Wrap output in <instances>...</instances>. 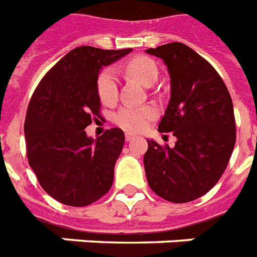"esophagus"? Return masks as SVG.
<instances>
[{
	"mask_svg": "<svg viewBox=\"0 0 257 257\" xmlns=\"http://www.w3.org/2000/svg\"><path fill=\"white\" fill-rule=\"evenodd\" d=\"M135 138H137V135H135V134H131V133H126V141L127 142L133 141V139H135Z\"/></svg>",
	"mask_w": 257,
	"mask_h": 257,
	"instance_id": "1",
	"label": "esophagus"
}]
</instances>
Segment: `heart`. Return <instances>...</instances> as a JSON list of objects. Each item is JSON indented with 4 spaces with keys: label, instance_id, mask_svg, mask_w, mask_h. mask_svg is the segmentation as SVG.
<instances>
[{
    "label": "heart",
    "instance_id": "b5f03b06",
    "mask_svg": "<svg viewBox=\"0 0 257 257\" xmlns=\"http://www.w3.org/2000/svg\"><path fill=\"white\" fill-rule=\"evenodd\" d=\"M127 73L138 79L142 85L151 86L158 79V66L151 58L138 57L131 59L126 66ZM96 90L99 99L106 104L115 102L118 96V79L114 69H106L99 74L96 81ZM155 115V108L151 106L145 107H122L115 115V122L128 131H139Z\"/></svg>",
    "mask_w": 257,
    "mask_h": 257
}]
</instances>
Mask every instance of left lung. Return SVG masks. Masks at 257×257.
<instances>
[{"instance_id":"obj_1","label":"left lung","mask_w":257,"mask_h":257,"mask_svg":"<svg viewBox=\"0 0 257 257\" xmlns=\"http://www.w3.org/2000/svg\"><path fill=\"white\" fill-rule=\"evenodd\" d=\"M170 74V102L158 131L175 146L147 139L143 163L150 188L172 203L200 198L221 178L236 142L233 104L217 71L191 47L172 42L147 49Z\"/></svg>"}]
</instances>
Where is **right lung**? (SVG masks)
<instances>
[{
  "instance_id": "add662e5",
  "label": "right lung",
  "mask_w": 257,
  "mask_h": 257,
  "mask_svg": "<svg viewBox=\"0 0 257 257\" xmlns=\"http://www.w3.org/2000/svg\"><path fill=\"white\" fill-rule=\"evenodd\" d=\"M131 51L75 47L42 78L30 99L25 119L29 164L42 188L66 206H89L111 188L124 134L111 128L94 139L85 128L100 118V69Z\"/></svg>"
}]
</instances>
